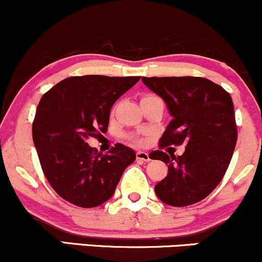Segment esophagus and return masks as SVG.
Wrapping results in <instances>:
<instances>
[{"label": "esophagus", "instance_id": "1", "mask_svg": "<svg viewBox=\"0 0 262 262\" xmlns=\"http://www.w3.org/2000/svg\"><path fill=\"white\" fill-rule=\"evenodd\" d=\"M136 160L141 161V162H147V161H149V156L148 154H146V152L139 151L136 152Z\"/></svg>", "mask_w": 262, "mask_h": 262}]
</instances>
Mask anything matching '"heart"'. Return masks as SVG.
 Returning a JSON list of instances; mask_svg holds the SVG:
<instances>
[{
    "mask_svg": "<svg viewBox=\"0 0 262 262\" xmlns=\"http://www.w3.org/2000/svg\"><path fill=\"white\" fill-rule=\"evenodd\" d=\"M148 96H155V95H146V96H143V98H148ZM131 141H132V142L137 143V145H142V143H143V140L140 139V137H137V136H132Z\"/></svg>",
    "mask_w": 262,
    "mask_h": 262,
    "instance_id": "heart-1",
    "label": "heart"
}]
</instances>
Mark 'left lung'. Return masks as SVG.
Masks as SVG:
<instances>
[{"label":"left lung","instance_id":"left-lung-1","mask_svg":"<svg viewBox=\"0 0 262 262\" xmlns=\"http://www.w3.org/2000/svg\"><path fill=\"white\" fill-rule=\"evenodd\" d=\"M160 95L173 120L160 147L186 145L182 156L154 151L152 160L168 164V174L155 186L156 195L172 207L203 201L224 177L236 145L237 130L230 94L199 76L142 78Z\"/></svg>","mask_w":262,"mask_h":262}]
</instances>
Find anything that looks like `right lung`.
Here are the masks:
<instances>
[{
    "mask_svg": "<svg viewBox=\"0 0 262 262\" xmlns=\"http://www.w3.org/2000/svg\"><path fill=\"white\" fill-rule=\"evenodd\" d=\"M140 76H72L40 99L32 135L47 181L67 202L94 208L111 198L123 170L136 160L116 143L106 155L88 145L106 132L111 106Z\"/></svg>",
    "mask_w": 262,
    "mask_h": 262,
    "instance_id": "add662e5",
    "label": "right lung"
}]
</instances>
